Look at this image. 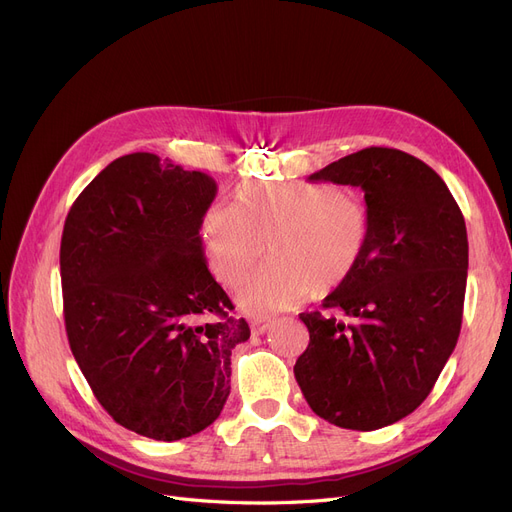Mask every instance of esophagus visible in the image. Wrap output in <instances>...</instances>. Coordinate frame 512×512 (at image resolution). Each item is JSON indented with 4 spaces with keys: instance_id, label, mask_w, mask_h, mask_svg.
Here are the masks:
<instances>
[{
    "instance_id": "esophagus-1",
    "label": "esophagus",
    "mask_w": 512,
    "mask_h": 512,
    "mask_svg": "<svg viewBox=\"0 0 512 512\" xmlns=\"http://www.w3.org/2000/svg\"><path fill=\"white\" fill-rule=\"evenodd\" d=\"M272 325L270 318H251V333L253 335H263Z\"/></svg>"
}]
</instances>
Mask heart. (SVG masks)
I'll use <instances>...</instances> for the list:
<instances>
[{
    "instance_id": "1",
    "label": "heart",
    "mask_w": 512,
    "mask_h": 512,
    "mask_svg": "<svg viewBox=\"0 0 512 512\" xmlns=\"http://www.w3.org/2000/svg\"><path fill=\"white\" fill-rule=\"evenodd\" d=\"M204 249L225 285L251 314H272L327 295L354 276L371 240L367 204L325 183H244L232 204H213L202 217Z\"/></svg>"
}]
</instances>
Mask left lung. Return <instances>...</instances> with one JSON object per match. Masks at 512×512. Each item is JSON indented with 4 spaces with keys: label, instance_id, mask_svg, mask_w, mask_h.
I'll list each match as a JSON object with an SVG mask.
<instances>
[{
    "label": "left lung",
    "instance_id": "left-lung-1",
    "mask_svg": "<svg viewBox=\"0 0 512 512\" xmlns=\"http://www.w3.org/2000/svg\"><path fill=\"white\" fill-rule=\"evenodd\" d=\"M310 181L365 192L371 240L361 266L323 308L304 312L310 344L293 367L308 405L350 430H377L418 409L458 344L468 236L445 181L401 149L367 147Z\"/></svg>",
    "mask_w": 512,
    "mask_h": 512
}]
</instances>
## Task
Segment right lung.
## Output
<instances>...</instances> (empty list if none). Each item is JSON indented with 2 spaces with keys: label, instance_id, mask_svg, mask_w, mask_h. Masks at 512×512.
Here are the masks:
<instances>
[{
  "label": "right lung",
  "instance_id": "obj_1",
  "mask_svg": "<svg viewBox=\"0 0 512 512\" xmlns=\"http://www.w3.org/2000/svg\"><path fill=\"white\" fill-rule=\"evenodd\" d=\"M217 183L137 151L73 202L61 238L71 352L120 426L179 441L230 394L232 350L251 337L208 272L200 227Z\"/></svg>",
  "mask_w": 512,
  "mask_h": 512
}]
</instances>
